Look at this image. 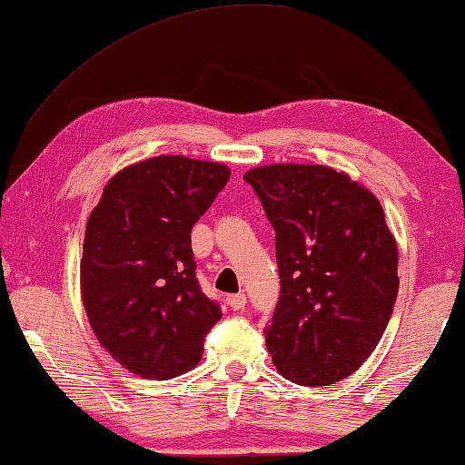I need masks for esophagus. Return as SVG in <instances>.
<instances>
[{
  "mask_svg": "<svg viewBox=\"0 0 465 465\" xmlns=\"http://www.w3.org/2000/svg\"><path fill=\"white\" fill-rule=\"evenodd\" d=\"M227 306H230L232 311H242V308L246 306V296L244 293H233V296H227Z\"/></svg>",
  "mask_w": 465,
  "mask_h": 465,
  "instance_id": "1",
  "label": "esophagus"
}]
</instances>
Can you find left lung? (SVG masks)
<instances>
[{"mask_svg":"<svg viewBox=\"0 0 465 465\" xmlns=\"http://www.w3.org/2000/svg\"><path fill=\"white\" fill-rule=\"evenodd\" d=\"M244 180L275 230L282 296L264 329L272 364L298 385L348 379L379 345L400 290L381 203L325 165H262Z\"/></svg>","mask_w":465,"mask_h":465,"instance_id":"8db88e82","label":"left lung"}]
</instances>
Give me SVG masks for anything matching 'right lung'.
<instances>
[{
  "instance_id": "add662e5",
  "label": "right lung",
  "mask_w": 465,
  "mask_h": 465,
  "mask_svg": "<svg viewBox=\"0 0 465 465\" xmlns=\"http://www.w3.org/2000/svg\"><path fill=\"white\" fill-rule=\"evenodd\" d=\"M227 180L223 163L161 154L117 172L86 221L80 292L88 322L138 377L193 371L221 319L198 285L190 232Z\"/></svg>"
}]
</instances>
